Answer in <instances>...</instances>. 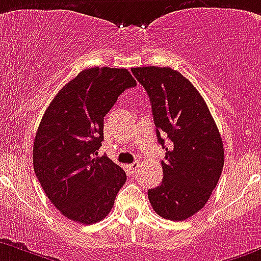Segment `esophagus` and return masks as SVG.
<instances>
[{"mask_svg": "<svg viewBox=\"0 0 261 261\" xmlns=\"http://www.w3.org/2000/svg\"><path fill=\"white\" fill-rule=\"evenodd\" d=\"M138 168H139V164L138 163H134V164H130V165H127V170L130 174H135Z\"/></svg>", "mask_w": 261, "mask_h": 261, "instance_id": "1", "label": "esophagus"}]
</instances>
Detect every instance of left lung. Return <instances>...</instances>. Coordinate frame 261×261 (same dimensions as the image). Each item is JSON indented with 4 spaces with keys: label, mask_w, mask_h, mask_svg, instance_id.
Instances as JSON below:
<instances>
[{
    "label": "left lung",
    "mask_w": 261,
    "mask_h": 261,
    "mask_svg": "<svg viewBox=\"0 0 261 261\" xmlns=\"http://www.w3.org/2000/svg\"><path fill=\"white\" fill-rule=\"evenodd\" d=\"M131 71L149 96L157 140L166 151L164 179L148 190V199L159 216L183 221L205 205L220 179L221 135L199 91L177 70L147 66Z\"/></svg>",
    "instance_id": "left-lung-1"
}]
</instances>
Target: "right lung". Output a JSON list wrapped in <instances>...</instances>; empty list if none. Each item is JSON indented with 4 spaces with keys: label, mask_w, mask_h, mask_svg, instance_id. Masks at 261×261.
Instances as JSON below:
<instances>
[{
    "label": "right lung",
    "mask_w": 261,
    "mask_h": 261,
    "mask_svg": "<svg viewBox=\"0 0 261 261\" xmlns=\"http://www.w3.org/2000/svg\"><path fill=\"white\" fill-rule=\"evenodd\" d=\"M136 82L126 69L79 72L51 100L34 142V169L49 200L65 217L91 225L113 208L126 173L97 156L104 117Z\"/></svg>",
    "instance_id": "obj_1"
}]
</instances>
